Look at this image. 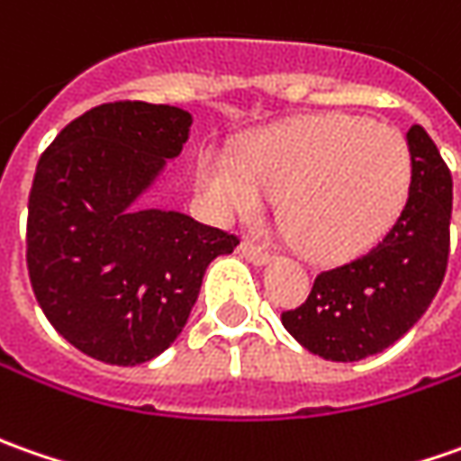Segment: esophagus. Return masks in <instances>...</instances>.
Returning a JSON list of instances; mask_svg holds the SVG:
<instances>
[{"instance_id": "obj_1", "label": "esophagus", "mask_w": 461, "mask_h": 461, "mask_svg": "<svg viewBox=\"0 0 461 461\" xmlns=\"http://www.w3.org/2000/svg\"><path fill=\"white\" fill-rule=\"evenodd\" d=\"M240 252H242L245 260L255 262V265H262V262L270 260V249L265 245H260V242H255V240H242Z\"/></svg>"}]
</instances>
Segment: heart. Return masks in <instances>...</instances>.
Instances as JSON below:
<instances>
[{"mask_svg":"<svg viewBox=\"0 0 461 461\" xmlns=\"http://www.w3.org/2000/svg\"><path fill=\"white\" fill-rule=\"evenodd\" d=\"M196 181L224 219L262 214L283 196L280 216L313 258L362 255L403 214L413 183L408 137L383 122L326 112L265 130L242 158L201 150Z\"/></svg>","mask_w":461,"mask_h":461,"instance_id":"b5f03b06","label":"heart"}]
</instances>
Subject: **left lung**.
<instances>
[{
  "label": "left lung",
  "mask_w": 461,
  "mask_h": 461,
  "mask_svg": "<svg viewBox=\"0 0 461 461\" xmlns=\"http://www.w3.org/2000/svg\"><path fill=\"white\" fill-rule=\"evenodd\" d=\"M413 183L403 214L377 245L324 270L283 326L309 352L334 362H357L403 337L434 301L449 260L452 173L429 132L408 130Z\"/></svg>",
  "instance_id": "1"
}]
</instances>
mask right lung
I'll use <instances>...</instances> for the list:
<instances>
[{
  "label": "right lung",
  "instance_id": "1",
  "mask_svg": "<svg viewBox=\"0 0 461 461\" xmlns=\"http://www.w3.org/2000/svg\"><path fill=\"white\" fill-rule=\"evenodd\" d=\"M178 106L109 102L66 124L27 201V273L48 321L106 365L158 357L181 334L209 262L240 237L130 203L188 140Z\"/></svg>",
  "mask_w": 461,
  "mask_h": 461
}]
</instances>
